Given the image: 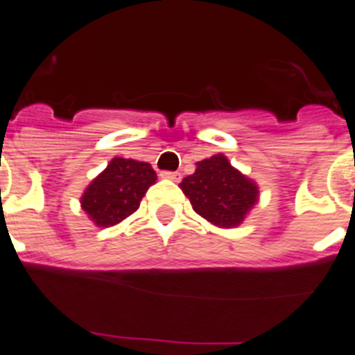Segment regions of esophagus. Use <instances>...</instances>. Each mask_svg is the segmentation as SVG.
Listing matches in <instances>:
<instances>
[{
  "label": "esophagus",
  "mask_w": 355,
  "mask_h": 355,
  "mask_svg": "<svg viewBox=\"0 0 355 355\" xmlns=\"http://www.w3.org/2000/svg\"><path fill=\"white\" fill-rule=\"evenodd\" d=\"M161 178H164V180L178 181L181 178V174L180 172H170V170H164V172H161Z\"/></svg>",
  "instance_id": "34e87169"
}]
</instances>
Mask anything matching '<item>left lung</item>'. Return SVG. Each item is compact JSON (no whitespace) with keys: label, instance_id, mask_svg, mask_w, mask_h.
Returning <instances> with one entry per match:
<instances>
[{"label":"left lung","instance_id":"1","mask_svg":"<svg viewBox=\"0 0 355 355\" xmlns=\"http://www.w3.org/2000/svg\"><path fill=\"white\" fill-rule=\"evenodd\" d=\"M180 187L192 209L218 227L240 225L258 198L257 185L232 168L222 154L200 161Z\"/></svg>","mask_w":355,"mask_h":355}]
</instances>
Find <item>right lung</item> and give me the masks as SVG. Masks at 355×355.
Returning <instances> with one entry per match:
<instances>
[{"label":"right lung","mask_w":355,"mask_h":355,"mask_svg":"<svg viewBox=\"0 0 355 355\" xmlns=\"http://www.w3.org/2000/svg\"><path fill=\"white\" fill-rule=\"evenodd\" d=\"M157 174L148 163L113 157L82 196V209L98 227L115 225L139 209Z\"/></svg>","instance_id":"add662e5"}]
</instances>
